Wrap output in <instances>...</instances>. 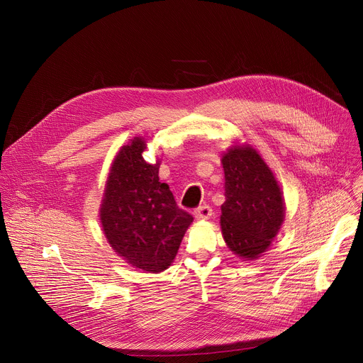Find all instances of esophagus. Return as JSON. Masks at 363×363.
<instances>
[{"instance_id":"obj_1","label":"esophagus","mask_w":363,"mask_h":363,"mask_svg":"<svg viewBox=\"0 0 363 363\" xmlns=\"http://www.w3.org/2000/svg\"><path fill=\"white\" fill-rule=\"evenodd\" d=\"M194 216H196V219H208L212 216V207L208 204H203V206L197 207L194 211Z\"/></svg>"}]
</instances>
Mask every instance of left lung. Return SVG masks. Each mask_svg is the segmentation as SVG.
<instances>
[{
  "label": "left lung",
  "mask_w": 363,
  "mask_h": 363,
  "mask_svg": "<svg viewBox=\"0 0 363 363\" xmlns=\"http://www.w3.org/2000/svg\"><path fill=\"white\" fill-rule=\"evenodd\" d=\"M225 203L220 226L230 249L244 257L260 256L284 220L281 188L272 170L252 147H234L222 157Z\"/></svg>",
  "instance_id": "1"
}]
</instances>
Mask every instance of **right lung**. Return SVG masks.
<instances>
[{"label": "right lung", "instance_id": "obj_1", "mask_svg": "<svg viewBox=\"0 0 363 363\" xmlns=\"http://www.w3.org/2000/svg\"><path fill=\"white\" fill-rule=\"evenodd\" d=\"M145 148L141 138L121 148L100 218L113 250L135 268L155 274L174 262L193 216L178 207L169 185L159 181V163L144 160Z\"/></svg>", "mask_w": 363, "mask_h": 363}]
</instances>
